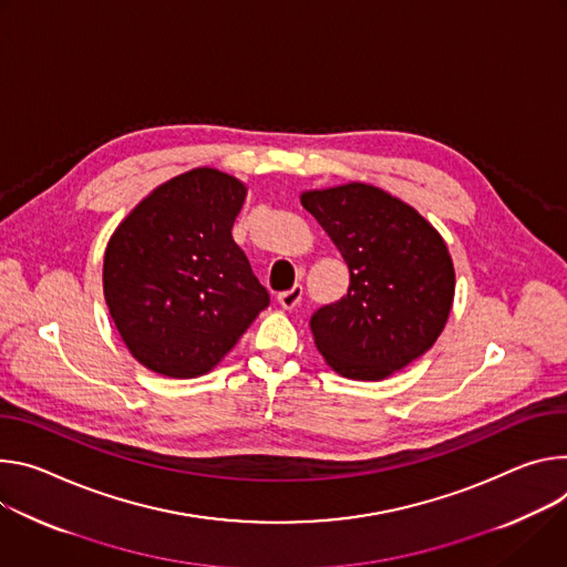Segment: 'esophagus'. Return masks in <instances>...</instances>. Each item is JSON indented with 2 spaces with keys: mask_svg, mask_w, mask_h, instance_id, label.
Segmentation results:
<instances>
[{
  "mask_svg": "<svg viewBox=\"0 0 567 567\" xmlns=\"http://www.w3.org/2000/svg\"><path fill=\"white\" fill-rule=\"evenodd\" d=\"M301 295H303V288H301L299 284H295L290 290L279 292V295H277V301H279V306H281V308L292 310V308L301 301Z\"/></svg>",
  "mask_w": 567,
  "mask_h": 567,
  "instance_id": "obj_1",
  "label": "esophagus"
}]
</instances>
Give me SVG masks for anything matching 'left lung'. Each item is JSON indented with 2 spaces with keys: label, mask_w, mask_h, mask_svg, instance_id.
<instances>
[{
  "label": "left lung",
  "mask_w": 567,
  "mask_h": 567,
  "mask_svg": "<svg viewBox=\"0 0 567 567\" xmlns=\"http://www.w3.org/2000/svg\"><path fill=\"white\" fill-rule=\"evenodd\" d=\"M349 266L347 295L318 308L310 331L344 379L383 381L442 336L455 297L449 247L414 207L379 186L349 182L303 192Z\"/></svg>",
  "instance_id": "1"
}]
</instances>
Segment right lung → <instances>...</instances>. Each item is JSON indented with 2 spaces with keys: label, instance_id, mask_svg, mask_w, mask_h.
Listing matches in <instances>:
<instances>
[{
  "label": "right lung",
  "instance_id": "1",
  "mask_svg": "<svg viewBox=\"0 0 567 567\" xmlns=\"http://www.w3.org/2000/svg\"><path fill=\"white\" fill-rule=\"evenodd\" d=\"M247 186L218 168L186 171L114 229L103 295L133 358L168 379L212 371L268 308L231 227Z\"/></svg>",
  "mask_w": 567,
  "mask_h": 567
}]
</instances>
